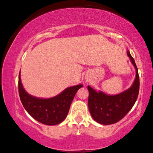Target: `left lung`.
Returning <instances> with one entry per match:
<instances>
[{
	"mask_svg": "<svg viewBox=\"0 0 153 153\" xmlns=\"http://www.w3.org/2000/svg\"><path fill=\"white\" fill-rule=\"evenodd\" d=\"M127 55L136 68V78L132 86L117 95H107L102 91L97 92L90 86L89 90L88 106L91 117L102 125H112L119 122L132 108L139 92V76L135 61L129 51Z\"/></svg>",
	"mask_w": 153,
	"mask_h": 153,
	"instance_id": "obj_1",
	"label": "left lung"
}]
</instances>
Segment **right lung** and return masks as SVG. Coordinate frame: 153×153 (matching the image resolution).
<instances>
[{
	"instance_id": "obj_1",
	"label": "right lung",
	"mask_w": 153,
	"mask_h": 153,
	"mask_svg": "<svg viewBox=\"0 0 153 153\" xmlns=\"http://www.w3.org/2000/svg\"><path fill=\"white\" fill-rule=\"evenodd\" d=\"M82 85L68 87L51 99H38L24 90L19 74V94L22 105L34 119L47 125H58L66 117L75 94Z\"/></svg>"
}]
</instances>
